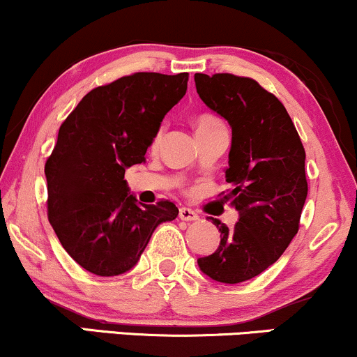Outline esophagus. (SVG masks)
I'll return each instance as SVG.
<instances>
[{
	"label": "esophagus",
	"mask_w": 357,
	"mask_h": 357,
	"mask_svg": "<svg viewBox=\"0 0 357 357\" xmlns=\"http://www.w3.org/2000/svg\"><path fill=\"white\" fill-rule=\"evenodd\" d=\"M179 218H181V220H196L199 215H197V212L189 209V207H181L179 209Z\"/></svg>",
	"instance_id": "34e87169"
}]
</instances>
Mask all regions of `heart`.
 Returning <instances> with one entry per match:
<instances>
[{
    "label": "heart",
    "mask_w": 357,
    "mask_h": 357,
    "mask_svg": "<svg viewBox=\"0 0 357 357\" xmlns=\"http://www.w3.org/2000/svg\"><path fill=\"white\" fill-rule=\"evenodd\" d=\"M218 125H222L219 121V119H215V116L211 115V114H204L196 120V132H197V130L212 128V126H218ZM161 137H163V130H158V133L155 135V138H153V142H151V148H156L158 145H160Z\"/></svg>",
    "instance_id": "1"
}]
</instances>
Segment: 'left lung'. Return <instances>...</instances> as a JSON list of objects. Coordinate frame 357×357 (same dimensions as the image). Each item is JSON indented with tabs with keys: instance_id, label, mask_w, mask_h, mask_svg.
<instances>
[{
	"instance_id": "1",
	"label": "left lung",
	"mask_w": 357,
	"mask_h": 357,
	"mask_svg": "<svg viewBox=\"0 0 357 357\" xmlns=\"http://www.w3.org/2000/svg\"><path fill=\"white\" fill-rule=\"evenodd\" d=\"M196 90L232 126L225 201L238 211L229 231L218 219L220 243L197 259L207 277L241 283L280 259L300 229L308 183L305 148L287 108L257 80L234 74H196Z\"/></svg>"
}]
</instances>
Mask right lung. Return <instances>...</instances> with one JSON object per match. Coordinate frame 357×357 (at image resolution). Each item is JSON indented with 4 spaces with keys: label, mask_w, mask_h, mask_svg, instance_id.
<instances>
[{
    "label": "right lung",
    "mask_w": 357,
    "mask_h": 357,
    "mask_svg": "<svg viewBox=\"0 0 357 357\" xmlns=\"http://www.w3.org/2000/svg\"><path fill=\"white\" fill-rule=\"evenodd\" d=\"M188 72H137L90 90L61 125L47 158V218L67 254L98 277L137 265L151 234L173 220L168 199L138 204L125 169L145 161L165 115L184 97Z\"/></svg>",
    "instance_id": "add662e5"
}]
</instances>
